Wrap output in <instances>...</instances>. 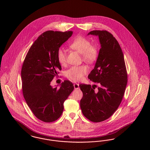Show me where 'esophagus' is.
Here are the masks:
<instances>
[{
  "mask_svg": "<svg viewBox=\"0 0 150 150\" xmlns=\"http://www.w3.org/2000/svg\"><path fill=\"white\" fill-rule=\"evenodd\" d=\"M74 86L75 89H78L80 88V87H79V84H77V83H75V84H74Z\"/></svg>",
  "mask_w": 150,
  "mask_h": 150,
  "instance_id": "1",
  "label": "esophagus"
}]
</instances>
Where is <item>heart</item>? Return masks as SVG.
I'll list each match as a JSON object with an SVG mask.
<instances>
[{"mask_svg": "<svg viewBox=\"0 0 150 150\" xmlns=\"http://www.w3.org/2000/svg\"><path fill=\"white\" fill-rule=\"evenodd\" d=\"M70 48L81 54L84 61L92 63L96 60L98 56V51L96 47L91 45V42L86 38L78 36L70 44ZM57 59L61 65L66 64V52L64 48L61 47L57 52ZM88 72L86 66H73L66 72L67 78L72 81H77L83 79L84 75Z\"/></svg>", "mask_w": 150, "mask_h": 150, "instance_id": "b5f03b06", "label": "heart"}]
</instances>
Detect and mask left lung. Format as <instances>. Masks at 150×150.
Wrapping results in <instances>:
<instances>
[{"instance_id":"1","label":"left lung","mask_w":150,"mask_h":150,"mask_svg":"<svg viewBox=\"0 0 150 150\" xmlns=\"http://www.w3.org/2000/svg\"><path fill=\"white\" fill-rule=\"evenodd\" d=\"M98 36L100 48L93 70L88 78L96 85L80 84L83 96L80 108L84 116L93 122L108 119L119 106L127 84V73L121 47L107 31L94 30L88 35Z\"/></svg>"}]
</instances>
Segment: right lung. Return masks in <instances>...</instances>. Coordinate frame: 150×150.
<instances>
[{
  "instance_id": "add662e5",
  "label": "right lung",
  "mask_w": 150,
  "mask_h": 150,
  "mask_svg": "<svg viewBox=\"0 0 150 150\" xmlns=\"http://www.w3.org/2000/svg\"><path fill=\"white\" fill-rule=\"evenodd\" d=\"M72 34V31H47L39 36L30 47L22 67V92L33 113L39 120L50 122L62 114L64 103L74 90L65 80L58 89L50 86L61 70L57 52Z\"/></svg>"
}]
</instances>
